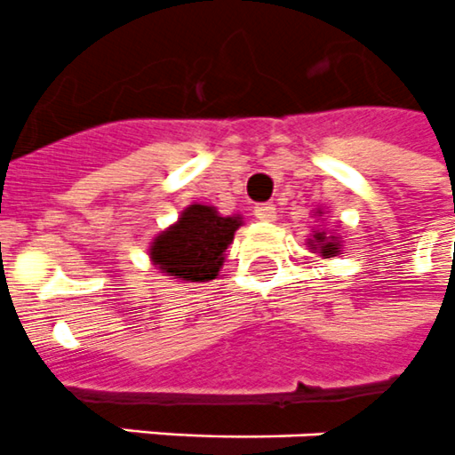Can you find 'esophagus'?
I'll use <instances>...</instances> for the list:
<instances>
[{
  "label": "esophagus",
  "instance_id": "esophagus-1",
  "mask_svg": "<svg viewBox=\"0 0 455 455\" xmlns=\"http://www.w3.org/2000/svg\"><path fill=\"white\" fill-rule=\"evenodd\" d=\"M254 215L261 221H275L277 220V210H275L273 204H261L254 208Z\"/></svg>",
  "mask_w": 455,
  "mask_h": 455
}]
</instances>
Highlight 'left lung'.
<instances>
[{
    "mask_svg": "<svg viewBox=\"0 0 455 455\" xmlns=\"http://www.w3.org/2000/svg\"><path fill=\"white\" fill-rule=\"evenodd\" d=\"M326 215V210L323 208H316L315 210V217H322ZM307 250L312 251V254H319V257L323 259H333L338 257V254H342V238H339L338 234H328V231H323V227L319 228H312V235L307 240Z\"/></svg>",
    "mask_w": 455,
    "mask_h": 455,
    "instance_id": "left-lung-1",
    "label": "left lung"
}]
</instances>
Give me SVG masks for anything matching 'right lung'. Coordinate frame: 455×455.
Segmentation results:
<instances>
[{
	"mask_svg": "<svg viewBox=\"0 0 455 455\" xmlns=\"http://www.w3.org/2000/svg\"><path fill=\"white\" fill-rule=\"evenodd\" d=\"M243 215H221L215 205L192 204L152 238L150 263L175 282H210L220 275Z\"/></svg>",
	"mask_w": 455,
	"mask_h": 455,
	"instance_id": "add662e5",
	"label": "right lung"
}]
</instances>
